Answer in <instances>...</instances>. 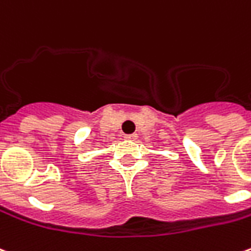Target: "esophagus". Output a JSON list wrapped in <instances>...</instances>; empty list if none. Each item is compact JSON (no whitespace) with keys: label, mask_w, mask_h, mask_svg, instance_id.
I'll return each instance as SVG.
<instances>
[{"label":"esophagus","mask_w":251,"mask_h":251,"mask_svg":"<svg viewBox=\"0 0 251 251\" xmlns=\"http://www.w3.org/2000/svg\"><path fill=\"white\" fill-rule=\"evenodd\" d=\"M125 138H127V140H137V134H126Z\"/></svg>","instance_id":"obj_1"}]
</instances>
